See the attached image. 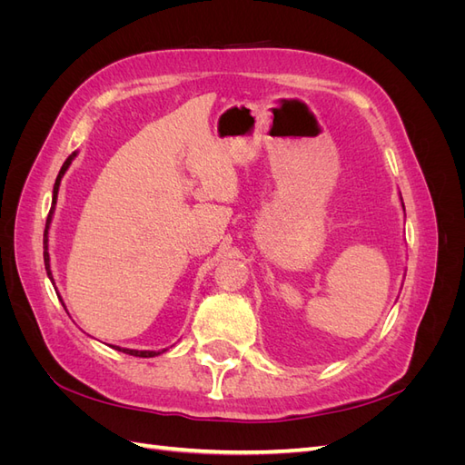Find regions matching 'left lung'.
Returning <instances> with one entry per match:
<instances>
[{"label":"left lung","instance_id":"obj_1","mask_svg":"<svg viewBox=\"0 0 465 465\" xmlns=\"http://www.w3.org/2000/svg\"><path fill=\"white\" fill-rule=\"evenodd\" d=\"M403 211H405V209H403Z\"/></svg>","mask_w":465,"mask_h":465}]
</instances>
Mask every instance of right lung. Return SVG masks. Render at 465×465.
<instances>
[{
	"label": "right lung",
	"instance_id": "1",
	"mask_svg": "<svg viewBox=\"0 0 465 465\" xmlns=\"http://www.w3.org/2000/svg\"><path fill=\"white\" fill-rule=\"evenodd\" d=\"M77 153H72L69 157L65 159V163L62 164L60 168V174L58 178H55V184H54V198H52V207H50V213H48V219H46V229H45V265H46V273L50 277V281L54 283L52 279V272H50V254H48V229H50V223H52V215H54V209H55V202H58V190H60V182L65 174V171L69 168V164H72V161L75 159ZM116 351H122V353L125 355H134V357H154V355H161V351H135V349H124V347H116Z\"/></svg>",
	"mask_w": 465,
	"mask_h": 465
}]
</instances>
